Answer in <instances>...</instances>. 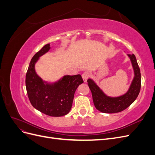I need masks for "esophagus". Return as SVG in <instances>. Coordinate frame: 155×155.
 <instances>
[{"mask_svg":"<svg viewBox=\"0 0 155 155\" xmlns=\"http://www.w3.org/2000/svg\"><path fill=\"white\" fill-rule=\"evenodd\" d=\"M90 77V74H89V72H85V73H83L82 74V78H83V82L84 83H86L88 78Z\"/></svg>","mask_w":155,"mask_h":155,"instance_id":"esophagus-1","label":"esophagus"}]
</instances>
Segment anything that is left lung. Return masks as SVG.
Masks as SVG:
<instances>
[{
    "label": "left lung",
    "instance_id": "8db88e82",
    "mask_svg": "<svg viewBox=\"0 0 155 155\" xmlns=\"http://www.w3.org/2000/svg\"><path fill=\"white\" fill-rule=\"evenodd\" d=\"M132 65L134 77L129 88L124 94L119 96H108L92 79L87 80L92 92V100L96 109L104 113H116L129 107L137 99L141 88V74L134 54H127Z\"/></svg>",
    "mask_w": 155,
    "mask_h": 155
}]
</instances>
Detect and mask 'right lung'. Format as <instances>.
<instances>
[{
	"label": "right lung",
	"mask_w": 155,
	"mask_h": 155,
	"mask_svg": "<svg viewBox=\"0 0 155 155\" xmlns=\"http://www.w3.org/2000/svg\"><path fill=\"white\" fill-rule=\"evenodd\" d=\"M46 44L32 58L26 75L28 96L35 109L50 116L67 114L72 108L75 92L83 83L80 74L65 75L57 81L43 80L35 71V66L40 57L50 50Z\"/></svg>",
	"instance_id": "right-lung-1"
}]
</instances>
